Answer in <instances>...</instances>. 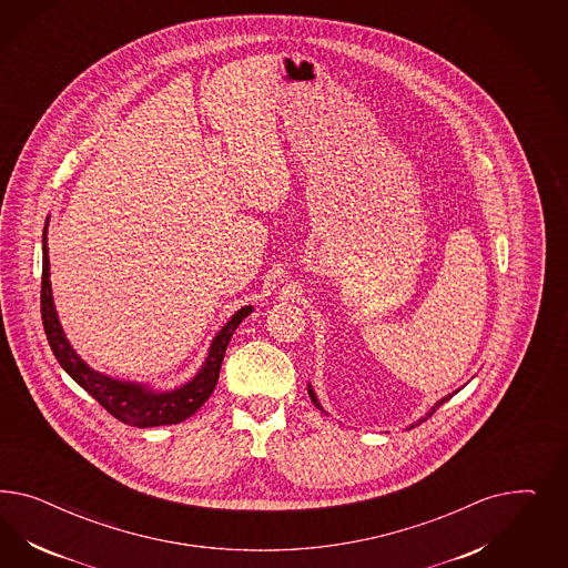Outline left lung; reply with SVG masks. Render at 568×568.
<instances>
[{
	"instance_id": "1",
	"label": "left lung",
	"mask_w": 568,
	"mask_h": 568,
	"mask_svg": "<svg viewBox=\"0 0 568 568\" xmlns=\"http://www.w3.org/2000/svg\"><path fill=\"white\" fill-rule=\"evenodd\" d=\"M458 392H460V389H456V392H454V394H447V396L442 397V399H439V402H435V404H433V406H430L429 413L425 414V416H423V418H418V423H414V425H410V427H408V429H413V427H416V425H420V423H423V420H427V418H429V416H433V413H435V410H437V408H439V406H442V404H446L447 399H449V397H452V396H456V394H458ZM308 394H310V399H312V404H314V406H316V408H318V410H321V413L327 414V413H325V410H323V406H321V402H318V397H316V394H314V389H312V385H310V383H308Z\"/></svg>"
}]
</instances>
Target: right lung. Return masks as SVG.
Segmentation results:
<instances>
[{
    "mask_svg": "<svg viewBox=\"0 0 568 568\" xmlns=\"http://www.w3.org/2000/svg\"><path fill=\"white\" fill-rule=\"evenodd\" d=\"M48 226L43 229V275H41V318L52 347L55 361L74 378L87 394L95 397L108 413L124 425L148 429L160 425H176L197 413L219 383V373L223 366L224 352L241 321L254 312V306L237 310L212 339L207 356L200 371L193 377L174 389H154L138 381H124L103 375L91 368L70 345L64 328L60 325L55 304H53L52 281H50V256H48Z\"/></svg>",
    "mask_w": 568,
    "mask_h": 568,
    "instance_id": "add662e5",
    "label": "right lung"
}]
</instances>
